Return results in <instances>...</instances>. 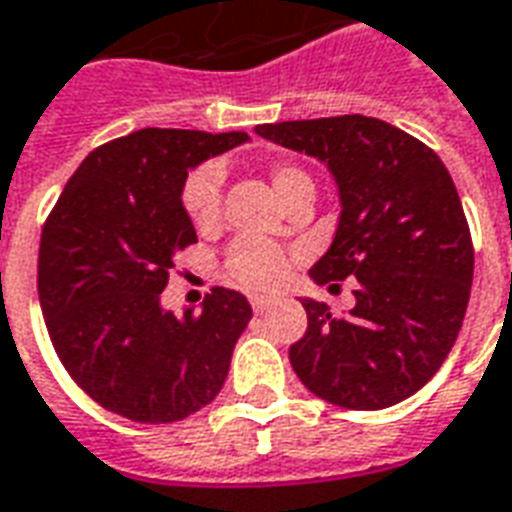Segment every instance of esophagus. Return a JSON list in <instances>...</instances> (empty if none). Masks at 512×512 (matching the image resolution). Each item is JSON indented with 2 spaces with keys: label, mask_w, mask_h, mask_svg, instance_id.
I'll use <instances>...</instances> for the list:
<instances>
[{
  "label": "esophagus",
  "mask_w": 512,
  "mask_h": 512,
  "mask_svg": "<svg viewBox=\"0 0 512 512\" xmlns=\"http://www.w3.org/2000/svg\"><path fill=\"white\" fill-rule=\"evenodd\" d=\"M251 307L253 313H270L272 307H275V299H267V297H251Z\"/></svg>",
  "instance_id": "obj_1"
}]
</instances>
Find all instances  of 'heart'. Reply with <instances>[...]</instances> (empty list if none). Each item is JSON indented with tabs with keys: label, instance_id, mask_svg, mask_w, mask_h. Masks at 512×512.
I'll list each match as a JSON object with an SVG mask.
<instances>
[{
	"label": "heart",
	"instance_id": "obj_1",
	"mask_svg": "<svg viewBox=\"0 0 512 512\" xmlns=\"http://www.w3.org/2000/svg\"><path fill=\"white\" fill-rule=\"evenodd\" d=\"M221 167L218 164H205L197 172H191L183 186V207H186L191 224L197 229H210L218 221L221 213ZM310 180L302 169L291 164H275L270 169V183L275 188L278 199H283L299 186ZM226 278L242 288L251 291H267L275 288L280 280L286 278L288 259L280 245L256 237H240L232 242V248L226 253L224 261Z\"/></svg>",
	"mask_w": 512,
	"mask_h": 512
}]
</instances>
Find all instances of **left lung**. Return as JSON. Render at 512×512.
<instances>
[{"mask_svg":"<svg viewBox=\"0 0 512 512\" xmlns=\"http://www.w3.org/2000/svg\"><path fill=\"white\" fill-rule=\"evenodd\" d=\"M256 134L324 161L340 218L310 267L318 286L353 280L356 305L332 315L302 297L307 332L288 359L315 397L348 410H383L413 397L459 337L472 286V237L440 156L367 115L261 124Z\"/></svg>","mask_w":512,"mask_h":512,"instance_id":"1","label":"left lung"}]
</instances>
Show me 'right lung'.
Here are the masks:
<instances>
[{"instance_id":"right-lung-1","label":"right lung","mask_w":512,"mask_h":512,"mask_svg":"<svg viewBox=\"0 0 512 512\" xmlns=\"http://www.w3.org/2000/svg\"><path fill=\"white\" fill-rule=\"evenodd\" d=\"M245 132L140 129L99 145L42 226L37 288L51 343L99 405L140 424H172L224 386L251 305L213 288L199 310L161 307L175 256L197 242L183 207L188 169Z\"/></svg>"}]
</instances>
